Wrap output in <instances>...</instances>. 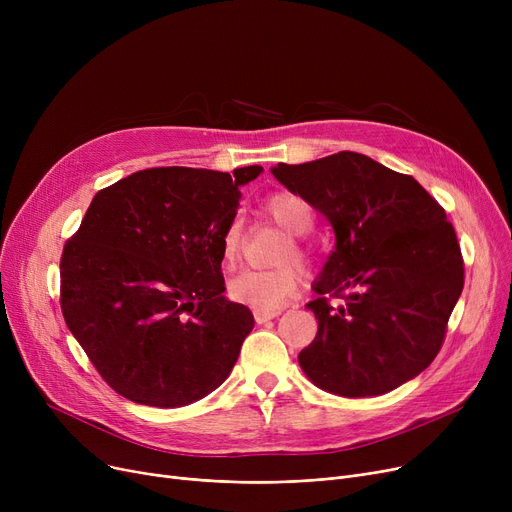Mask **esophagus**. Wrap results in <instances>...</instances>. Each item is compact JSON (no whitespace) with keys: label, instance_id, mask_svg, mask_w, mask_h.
Instances as JSON below:
<instances>
[{"label":"esophagus","instance_id":"1","mask_svg":"<svg viewBox=\"0 0 512 512\" xmlns=\"http://www.w3.org/2000/svg\"><path fill=\"white\" fill-rule=\"evenodd\" d=\"M278 315H280V311H255V321L257 324H265V321H270Z\"/></svg>","mask_w":512,"mask_h":512}]
</instances>
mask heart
<instances>
[{
    "label": "heart",
    "mask_w": 512,
    "mask_h": 512,
    "mask_svg": "<svg viewBox=\"0 0 512 512\" xmlns=\"http://www.w3.org/2000/svg\"><path fill=\"white\" fill-rule=\"evenodd\" d=\"M267 215L290 234H305L313 224L311 205L294 193H274L263 203ZM242 226L240 220H232L222 234V261L226 267H234L240 257ZM297 257L305 259L307 253L299 240H294V249L284 253V261ZM301 286V272L297 267L284 265L278 270H245L228 282L230 299L257 311H278L284 307Z\"/></svg>",
    "instance_id": "b5f03b06"
}]
</instances>
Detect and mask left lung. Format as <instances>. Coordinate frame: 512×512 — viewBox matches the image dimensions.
<instances>
[{"instance_id":"obj_1","label":"left lung","mask_w":512,"mask_h":512,"mask_svg":"<svg viewBox=\"0 0 512 512\" xmlns=\"http://www.w3.org/2000/svg\"><path fill=\"white\" fill-rule=\"evenodd\" d=\"M272 174L324 213L336 234L307 305L317 336L299 353L321 390L380 396L413 380L440 353L465 265L446 211L407 174L340 151ZM342 298L334 308L327 299Z\"/></svg>"}]
</instances>
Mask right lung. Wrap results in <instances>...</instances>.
<instances>
[{
	"label": "right lung",
	"mask_w": 512,
	"mask_h": 512,
	"mask_svg": "<svg viewBox=\"0 0 512 512\" xmlns=\"http://www.w3.org/2000/svg\"><path fill=\"white\" fill-rule=\"evenodd\" d=\"M261 172L149 168L93 197L62 253L60 305L124 398L184 407L230 375L255 319L224 297L222 234Z\"/></svg>",
	"instance_id": "1"
}]
</instances>
